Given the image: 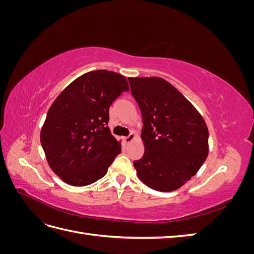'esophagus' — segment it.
<instances>
[{
  "instance_id": "esophagus-1",
  "label": "esophagus",
  "mask_w": 254,
  "mask_h": 254,
  "mask_svg": "<svg viewBox=\"0 0 254 254\" xmlns=\"http://www.w3.org/2000/svg\"><path fill=\"white\" fill-rule=\"evenodd\" d=\"M135 137H136L135 133L131 132L128 136H125V137H124V142H125V144H129L130 142H132V141L135 139Z\"/></svg>"
}]
</instances>
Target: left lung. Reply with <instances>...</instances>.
Segmentation results:
<instances>
[{"instance_id":"left-lung-1","label":"left lung","mask_w":254,"mask_h":254,"mask_svg":"<svg viewBox=\"0 0 254 254\" xmlns=\"http://www.w3.org/2000/svg\"><path fill=\"white\" fill-rule=\"evenodd\" d=\"M143 118L145 151L134 161L139 179L159 191L186 184L209 153V130L202 115L173 84L161 77H129Z\"/></svg>"}]
</instances>
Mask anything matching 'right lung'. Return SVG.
Wrapping results in <instances>:
<instances>
[{"instance_id":"right-lung-1","label":"right lung","mask_w":254,"mask_h":254,"mask_svg":"<svg viewBox=\"0 0 254 254\" xmlns=\"http://www.w3.org/2000/svg\"><path fill=\"white\" fill-rule=\"evenodd\" d=\"M124 91H129L125 76L96 70L76 78L54 101L40 141L61 180L84 187L107 174L121 152V143L108 127L109 108Z\"/></svg>"}]
</instances>
